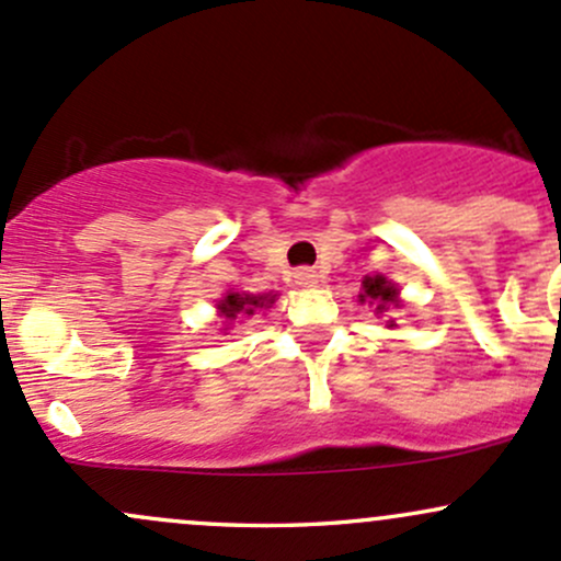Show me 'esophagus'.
I'll use <instances>...</instances> for the list:
<instances>
[{"instance_id":"34e87169","label":"esophagus","mask_w":561,"mask_h":561,"mask_svg":"<svg viewBox=\"0 0 561 561\" xmlns=\"http://www.w3.org/2000/svg\"><path fill=\"white\" fill-rule=\"evenodd\" d=\"M294 280H297V286H314V283H318V273L310 267H299L297 273H294Z\"/></svg>"}]
</instances>
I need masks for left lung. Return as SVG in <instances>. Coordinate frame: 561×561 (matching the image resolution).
<instances>
[{
    "instance_id": "obj_1",
    "label": "left lung",
    "mask_w": 561,
    "mask_h": 561,
    "mask_svg": "<svg viewBox=\"0 0 561 561\" xmlns=\"http://www.w3.org/2000/svg\"><path fill=\"white\" fill-rule=\"evenodd\" d=\"M360 301H368V305H376V312H392L402 307L400 301V288L394 286L392 280H387L383 275H365L363 280V294L357 297ZM394 320H389L387 329H392Z\"/></svg>"
}]
</instances>
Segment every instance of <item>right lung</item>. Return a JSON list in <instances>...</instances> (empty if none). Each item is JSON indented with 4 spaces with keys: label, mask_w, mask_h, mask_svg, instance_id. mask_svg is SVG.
I'll use <instances>...</instances> for the list:
<instances>
[{
    "label": "right lung",
    "mask_w": 561,
    "mask_h": 561,
    "mask_svg": "<svg viewBox=\"0 0 561 561\" xmlns=\"http://www.w3.org/2000/svg\"><path fill=\"white\" fill-rule=\"evenodd\" d=\"M278 294H247V291H228L219 299L217 312L222 323L228 325L238 314H254V310H267L275 305Z\"/></svg>",
    "instance_id": "right-lung-1"
}]
</instances>
